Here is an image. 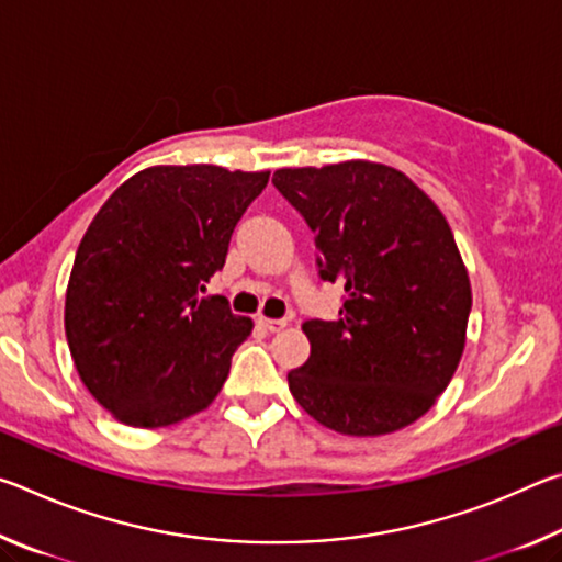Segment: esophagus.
Instances as JSON below:
<instances>
[{
	"label": "esophagus",
	"mask_w": 562,
	"mask_h": 562,
	"mask_svg": "<svg viewBox=\"0 0 562 562\" xmlns=\"http://www.w3.org/2000/svg\"><path fill=\"white\" fill-rule=\"evenodd\" d=\"M258 325H260L262 329H268V331H280V329L288 327V319H270V317H260V319H258Z\"/></svg>",
	"instance_id": "esophagus-1"
}]
</instances>
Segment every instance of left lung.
<instances>
[{
	"mask_svg": "<svg viewBox=\"0 0 562 562\" xmlns=\"http://www.w3.org/2000/svg\"><path fill=\"white\" fill-rule=\"evenodd\" d=\"M272 183L315 233L319 278L345 288L337 322L302 325L312 349L288 374L292 396L347 436L414 424L449 386L471 312L469 270L443 213L374 160L280 168Z\"/></svg>",
	"mask_w": 562,
	"mask_h": 562,
	"instance_id": "obj_1",
	"label": "left lung"
}]
</instances>
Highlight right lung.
<instances>
[{
    "mask_svg": "<svg viewBox=\"0 0 562 562\" xmlns=\"http://www.w3.org/2000/svg\"><path fill=\"white\" fill-rule=\"evenodd\" d=\"M270 170L150 166L101 205L76 250L64 304L89 394L126 426L160 429L213 404L252 319L198 297Z\"/></svg>",
    "mask_w": 562,
    "mask_h": 562,
    "instance_id": "add662e5",
    "label": "right lung"
}]
</instances>
